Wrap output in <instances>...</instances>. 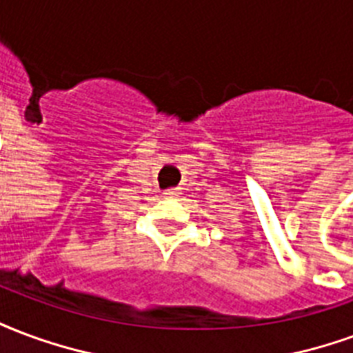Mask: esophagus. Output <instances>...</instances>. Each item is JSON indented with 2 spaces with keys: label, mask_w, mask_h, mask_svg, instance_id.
<instances>
[{
  "label": "esophagus",
  "mask_w": 353,
  "mask_h": 353,
  "mask_svg": "<svg viewBox=\"0 0 353 353\" xmlns=\"http://www.w3.org/2000/svg\"><path fill=\"white\" fill-rule=\"evenodd\" d=\"M163 194L166 198H176L177 196V190L176 189H168V190H164Z\"/></svg>",
  "instance_id": "obj_1"
}]
</instances>
